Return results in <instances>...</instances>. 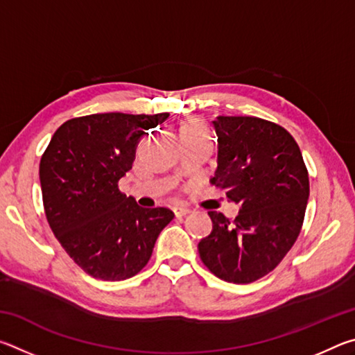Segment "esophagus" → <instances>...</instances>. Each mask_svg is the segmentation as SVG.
<instances>
[{"mask_svg": "<svg viewBox=\"0 0 355 355\" xmlns=\"http://www.w3.org/2000/svg\"><path fill=\"white\" fill-rule=\"evenodd\" d=\"M191 213V209L189 208H173V214L177 216V218H183V216H186V214H189Z\"/></svg>", "mask_w": 355, "mask_h": 355, "instance_id": "obj_1", "label": "esophagus"}]
</instances>
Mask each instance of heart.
<instances>
[{"label":"heart","instance_id":"1","mask_svg":"<svg viewBox=\"0 0 355 355\" xmlns=\"http://www.w3.org/2000/svg\"><path fill=\"white\" fill-rule=\"evenodd\" d=\"M203 133V130L199 123H189V125H184L182 128V135H199Z\"/></svg>","mask_w":355,"mask_h":355}]
</instances>
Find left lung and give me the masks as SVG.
<instances>
[{
  "instance_id": "left-lung-1",
  "label": "left lung",
  "mask_w": 355,
  "mask_h": 355,
  "mask_svg": "<svg viewBox=\"0 0 355 355\" xmlns=\"http://www.w3.org/2000/svg\"><path fill=\"white\" fill-rule=\"evenodd\" d=\"M218 167L211 184L239 205L230 222L209 211L213 230L199 254L216 277L250 284L284 260L300 233L310 194L309 173L293 136L258 117L219 116Z\"/></svg>"
}]
</instances>
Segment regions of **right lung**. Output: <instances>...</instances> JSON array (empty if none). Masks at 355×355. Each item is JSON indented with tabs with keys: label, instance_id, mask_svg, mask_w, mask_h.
I'll return each mask as SVG.
<instances>
[{
	"label": "right lung",
	"instance_id": "obj_1",
	"mask_svg": "<svg viewBox=\"0 0 355 355\" xmlns=\"http://www.w3.org/2000/svg\"><path fill=\"white\" fill-rule=\"evenodd\" d=\"M167 117L169 112H106L71 119L56 130L42 156L48 224L71 260L95 279L136 275L173 219L171 209L142 208L119 189L141 137Z\"/></svg>",
	"mask_w": 355,
	"mask_h": 355
}]
</instances>
